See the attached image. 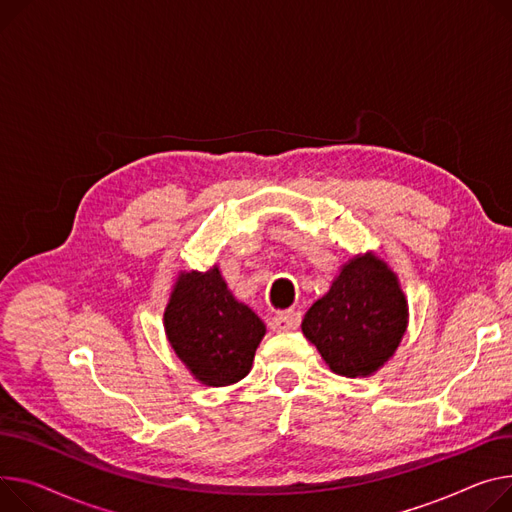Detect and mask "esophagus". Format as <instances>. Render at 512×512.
<instances>
[{"label":"esophagus","mask_w":512,"mask_h":512,"mask_svg":"<svg viewBox=\"0 0 512 512\" xmlns=\"http://www.w3.org/2000/svg\"><path fill=\"white\" fill-rule=\"evenodd\" d=\"M300 313L298 311H282L276 313L269 321V327L274 329L276 333H288V331H296L300 325Z\"/></svg>","instance_id":"obj_1"}]
</instances>
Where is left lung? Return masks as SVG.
<instances>
[{
	"instance_id": "obj_1",
	"label": "left lung",
	"mask_w": 512,
	"mask_h": 512,
	"mask_svg": "<svg viewBox=\"0 0 512 512\" xmlns=\"http://www.w3.org/2000/svg\"><path fill=\"white\" fill-rule=\"evenodd\" d=\"M407 302L393 271L374 255L352 259L302 319V333L342 377H368L399 346Z\"/></svg>"
}]
</instances>
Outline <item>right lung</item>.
<instances>
[{
  "mask_svg": "<svg viewBox=\"0 0 512 512\" xmlns=\"http://www.w3.org/2000/svg\"><path fill=\"white\" fill-rule=\"evenodd\" d=\"M170 346L195 379L210 387L247 377L265 335L263 321L228 292L218 267L181 274L164 311Z\"/></svg>",
  "mask_w": 512,
  "mask_h": 512,
  "instance_id": "1",
  "label": "right lung"
}]
</instances>
